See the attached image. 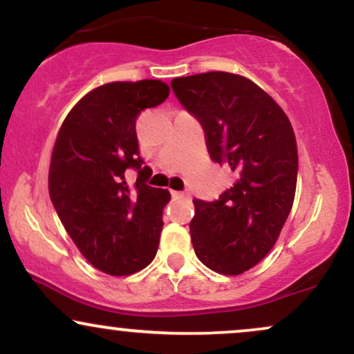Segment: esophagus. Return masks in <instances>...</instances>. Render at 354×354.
I'll use <instances>...</instances> for the list:
<instances>
[{"label": "esophagus", "instance_id": "obj_1", "mask_svg": "<svg viewBox=\"0 0 354 354\" xmlns=\"http://www.w3.org/2000/svg\"><path fill=\"white\" fill-rule=\"evenodd\" d=\"M173 196L174 198H185V200H189L191 194L188 191H173Z\"/></svg>", "mask_w": 354, "mask_h": 354}]
</instances>
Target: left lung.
<instances>
[{"label": "left lung", "mask_w": 354, "mask_h": 354, "mask_svg": "<svg viewBox=\"0 0 354 354\" xmlns=\"http://www.w3.org/2000/svg\"><path fill=\"white\" fill-rule=\"evenodd\" d=\"M171 88L201 123L211 160L236 174L216 201L193 200L194 253L216 273L241 274L270 253L293 206V126L279 104L245 76L209 71L174 78Z\"/></svg>", "instance_id": "obj_1"}]
</instances>
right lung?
I'll return each mask as SVG.
<instances>
[{
  "instance_id": "add662e5",
  "label": "right lung",
  "mask_w": 354,
  "mask_h": 354,
  "mask_svg": "<svg viewBox=\"0 0 354 354\" xmlns=\"http://www.w3.org/2000/svg\"><path fill=\"white\" fill-rule=\"evenodd\" d=\"M160 80L115 81L83 96L68 113L51 154L48 188L81 254L103 273L128 276L153 261L168 189L146 185L136 118L168 98ZM138 171L129 185L125 171Z\"/></svg>"
}]
</instances>
